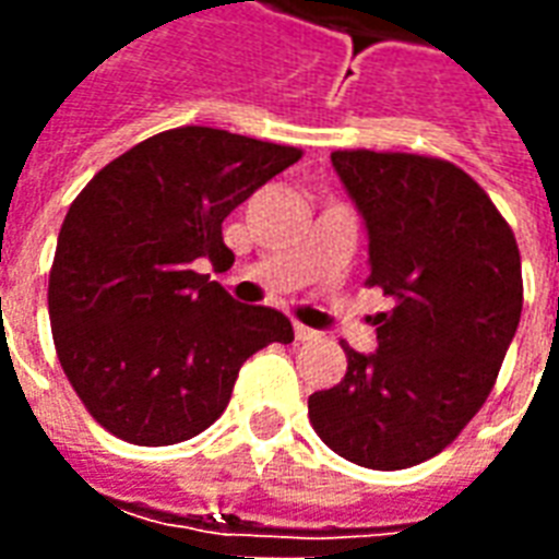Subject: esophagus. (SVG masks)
Returning a JSON list of instances; mask_svg holds the SVG:
<instances>
[{"mask_svg": "<svg viewBox=\"0 0 559 559\" xmlns=\"http://www.w3.org/2000/svg\"><path fill=\"white\" fill-rule=\"evenodd\" d=\"M293 335H296V341H317L320 338V335H317L314 329H308V326H302V323H293Z\"/></svg>", "mask_w": 559, "mask_h": 559, "instance_id": "obj_1", "label": "esophagus"}]
</instances>
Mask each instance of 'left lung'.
Segmentation results:
<instances>
[{"mask_svg":"<svg viewBox=\"0 0 559 559\" xmlns=\"http://www.w3.org/2000/svg\"><path fill=\"white\" fill-rule=\"evenodd\" d=\"M332 164L368 227L365 284L395 308L374 317L377 353L341 344L347 371L308 399V416L359 467H413L443 452L497 383L524 305L515 233L452 160L338 148Z\"/></svg>","mask_w":559,"mask_h":559,"instance_id":"1","label":"left lung"}]
</instances>
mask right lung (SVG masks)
Listing matches in <instances>:
<instances>
[{"label":"right lung","mask_w":559,"mask_h":559,"mask_svg":"<svg viewBox=\"0 0 559 559\" xmlns=\"http://www.w3.org/2000/svg\"><path fill=\"white\" fill-rule=\"evenodd\" d=\"M299 158L182 126L131 146L74 197L50 266V329L68 383L114 437L191 440L224 413L248 356L290 344L287 317L233 302L200 266H233L224 218Z\"/></svg>","instance_id":"1"}]
</instances>
